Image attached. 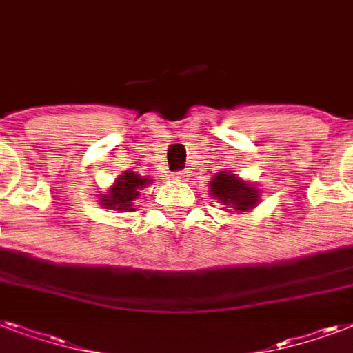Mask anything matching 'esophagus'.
<instances>
[{
    "mask_svg": "<svg viewBox=\"0 0 353 353\" xmlns=\"http://www.w3.org/2000/svg\"><path fill=\"white\" fill-rule=\"evenodd\" d=\"M172 177L176 179V181H187V172L185 170H177L172 174Z\"/></svg>",
    "mask_w": 353,
    "mask_h": 353,
    "instance_id": "1",
    "label": "esophagus"
}]
</instances>
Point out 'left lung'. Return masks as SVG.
I'll return each mask as SVG.
<instances>
[{"instance_id": "8db88e82", "label": "left lung", "mask_w": 353, "mask_h": 353, "mask_svg": "<svg viewBox=\"0 0 353 353\" xmlns=\"http://www.w3.org/2000/svg\"><path fill=\"white\" fill-rule=\"evenodd\" d=\"M210 196L221 205H225L229 212H247L258 205L260 192L251 183L243 181L231 172H220L209 183Z\"/></svg>"}]
</instances>
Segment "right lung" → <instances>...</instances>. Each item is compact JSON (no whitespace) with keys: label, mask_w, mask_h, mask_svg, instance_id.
<instances>
[{"label":"right lung","mask_w":353,"mask_h":353,"mask_svg":"<svg viewBox=\"0 0 353 353\" xmlns=\"http://www.w3.org/2000/svg\"><path fill=\"white\" fill-rule=\"evenodd\" d=\"M148 185H152V179L126 170L121 177L115 179L108 194L99 196V201H101L102 209L130 212V210H133V201L141 196V190Z\"/></svg>","instance_id":"add662e5"}]
</instances>
